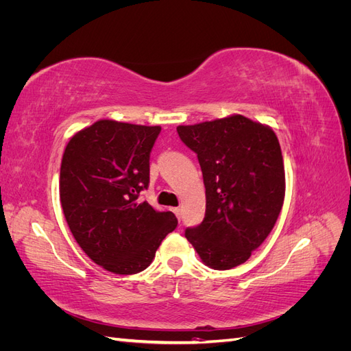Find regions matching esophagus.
<instances>
[{"mask_svg":"<svg viewBox=\"0 0 351 351\" xmlns=\"http://www.w3.org/2000/svg\"><path fill=\"white\" fill-rule=\"evenodd\" d=\"M173 212H174V214L177 215V218H178V219L182 218V210H180V208H173Z\"/></svg>","mask_w":351,"mask_h":351,"instance_id":"34e87169","label":"esophagus"}]
</instances>
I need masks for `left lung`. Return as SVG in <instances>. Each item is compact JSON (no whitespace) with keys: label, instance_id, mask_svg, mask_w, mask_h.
I'll return each mask as SVG.
<instances>
[{"label":"left lung","instance_id":"obj_1","mask_svg":"<svg viewBox=\"0 0 351 351\" xmlns=\"http://www.w3.org/2000/svg\"><path fill=\"white\" fill-rule=\"evenodd\" d=\"M177 133L197 155L206 193L204 221L184 236L209 268H234L268 237L281 212L280 142L268 125L243 115L178 125Z\"/></svg>","mask_w":351,"mask_h":351}]
</instances>
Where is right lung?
<instances>
[{
	"label": "right lung",
	"mask_w": 351,
	"mask_h": 351,
	"mask_svg": "<svg viewBox=\"0 0 351 351\" xmlns=\"http://www.w3.org/2000/svg\"><path fill=\"white\" fill-rule=\"evenodd\" d=\"M159 125L99 120L74 134L60 169V200L73 237L104 269L120 275L149 267L173 212L139 204L149 186V158Z\"/></svg>",
	"instance_id": "add662e5"
}]
</instances>
